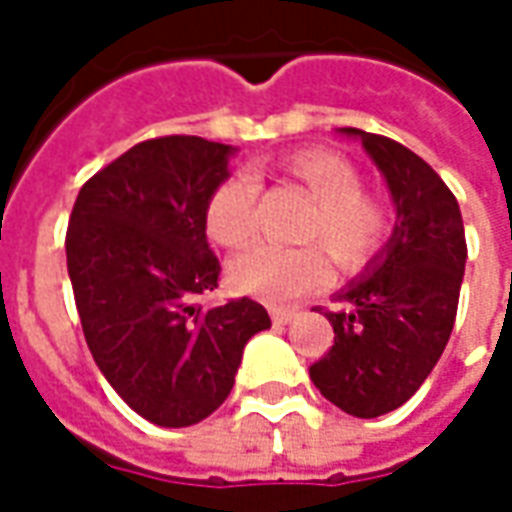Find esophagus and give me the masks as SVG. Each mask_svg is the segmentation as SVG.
Returning <instances> with one entry per match:
<instances>
[{
    "label": "esophagus",
    "mask_w": 512,
    "mask_h": 512,
    "mask_svg": "<svg viewBox=\"0 0 512 512\" xmlns=\"http://www.w3.org/2000/svg\"><path fill=\"white\" fill-rule=\"evenodd\" d=\"M271 321H274V326H288V323L293 321V312H290V310H271Z\"/></svg>",
    "instance_id": "esophagus-1"
}]
</instances>
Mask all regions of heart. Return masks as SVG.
Segmentation results:
<instances>
[{"mask_svg": "<svg viewBox=\"0 0 512 512\" xmlns=\"http://www.w3.org/2000/svg\"><path fill=\"white\" fill-rule=\"evenodd\" d=\"M279 178L299 186L310 197V211L296 227V249L255 246L238 255L227 268V279L238 293H249L268 304H293L329 277L323 260L356 271L381 252L392 235V213L384 202L365 191V178L354 161L326 147H310L279 161ZM260 180L235 169L216 183L205 202V230L227 249L249 244L257 230Z\"/></svg>", "mask_w": 512, "mask_h": 512, "instance_id": "1", "label": "heart"}]
</instances>
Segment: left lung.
<instances>
[{
    "instance_id": "8db88e82",
    "label": "left lung",
    "mask_w": 512,
    "mask_h": 512,
    "mask_svg": "<svg viewBox=\"0 0 512 512\" xmlns=\"http://www.w3.org/2000/svg\"><path fill=\"white\" fill-rule=\"evenodd\" d=\"M384 172L397 208L395 233L365 279L326 310L334 345L310 367L312 384L345 414L373 419L406 403L450 340L466 235L461 208L425 158L395 139L343 128Z\"/></svg>"
}]
</instances>
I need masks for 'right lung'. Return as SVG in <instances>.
Returning <instances> with one entry per match:
<instances>
[{
	"instance_id": "right-lung-1",
	"label": "right lung",
	"mask_w": 512,
	"mask_h": 512,
	"mask_svg": "<svg viewBox=\"0 0 512 512\" xmlns=\"http://www.w3.org/2000/svg\"><path fill=\"white\" fill-rule=\"evenodd\" d=\"M233 147L156 136L95 172L73 202L65 255L82 332L117 395L161 428L222 406L249 337L271 326L263 304H197L222 266L205 238V202Z\"/></svg>"
}]
</instances>
